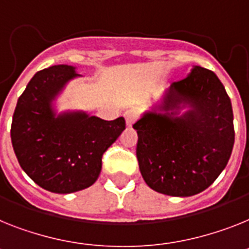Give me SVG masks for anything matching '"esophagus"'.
Listing matches in <instances>:
<instances>
[{"mask_svg": "<svg viewBox=\"0 0 249 249\" xmlns=\"http://www.w3.org/2000/svg\"><path fill=\"white\" fill-rule=\"evenodd\" d=\"M124 118L126 120V124L131 126L138 120V112L135 111L134 108H128V110L124 111Z\"/></svg>", "mask_w": 249, "mask_h": 249, "instance_id": "esophagus-1", "label": "esophagus"}]
</instances>
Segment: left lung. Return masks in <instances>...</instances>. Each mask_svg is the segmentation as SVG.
I'll return each mask as SVG.
<instances>
[{"label": "left lung", "mask_w": 249, "mask_h": 249, "mask_svg": "<svg viewBox=\"0 0 249 249\" xmlns=\"http://www.w3.org/2000/svg\"><path fill=\"white\" fill-rule=\"evenodd\" d=\"M179 103L193 108L181 118L168 112ZM162 110L147 112L133 128L144 181L154 191L192 196L208 189L224 170L234 145L233 108L213 71L196 66L173 82Z\"/></svg>", "instance_id": "1"}]
</instances>
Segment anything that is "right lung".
<instances>
[{
	"instance_id": "obj_1",
	"label": "right lung",
	"mask_w": 249,
	"mask_h": 249,
	"mask_svg": "<svg viewBox=\"0 0 249 249\" xmlns=\"http://www.w3.org/2000/svg\"><path fill=\"white\" fill-rule=\"evenodd\" d=\"M77 76L66 64L35 73L12 118L11 142L18 163L36 185L55 194L93 185L102 156L125 129L124 118L106 121L82 112L54 116L52 100Z\"/></svg>"
}]
</instances>
